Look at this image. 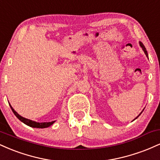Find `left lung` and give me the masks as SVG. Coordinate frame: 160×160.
<instances>
[{
    "label": "left lung",
    "mask_w": 160,
    "mask_h": 160,
    "mask_svg": "<svg viewBox=\"0 0 160 160\" xmlns=\"http://www.w3.org/2000/svg\"><path fill=\"white\" fill-rule=\"evenodd\" d=\"M139 43H140V46H141V48H142L143 50H144V53H145V55H146V56H147V57H148V52H147V49H146V48H145V47H144V44H143V43H141V42H139ZM141 113H142V112H141ZM141 113H140V114H139L138 116V117H137L136 118H135V119H137L138 117L139 116L141 115Z\"/></svg>",
    "instance_id": "8db88e82"
}]
</instances>
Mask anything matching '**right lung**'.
I'll use <instances>...</instances> for the list:
<instances>
[{
	"label": "right lung",
	"instance_id": "1",
	"mask_svg": "<svg viewBox=\"0 0 160 160\" xmlns=\"http://www.w3.org/2000/svg\"><path fill=\"white\" fill-rule=\"evenodd\" d=\"M10 106L16 117H17V118L19 119L20 121H22L23 123H25V125H27V126H31V127L40 128H47V127H49V126H52V125L55 122V121H52V122H35V121H32L31 120H28V119L24 118V117H22V116H20L19 113H18L17 112H16L15 110L12 108V106H11L10 104Z\"/></svg>",
	"mask_w": 160,
	"mask_h": 160
}]
</instances>
